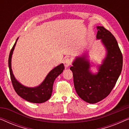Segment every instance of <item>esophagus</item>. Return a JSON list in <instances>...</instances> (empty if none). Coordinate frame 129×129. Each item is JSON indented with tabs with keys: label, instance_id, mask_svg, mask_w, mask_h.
I'll list each match as a JSON object with an SVG mask.
<instances>
[{
	"label": "esophagus",
	"instance_id": "esophagus-1",
	"mask_svg": "<svg viewBox=\"0 0 129 129\" xmlns=\"http://www.w3.org/2000/svg\"><path fill=\"white\" fill-rule=\"evenodd\" d=\"M63 63L66 68H68L70 65H71V60L69 57H66L63 60Z\"/></svg>",
	"mask_w": 129,
	"mask_h": 129
}]
</instances>
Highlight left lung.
Returning <instances> with one entry per match:
<instances>
[{
	"label": "left lung",
	"instance_id": "obj_1",
	"mask_svg": "<svg viewBox=\"0 0 129 129\" xmlns=\"http://www.w3.org/2000/svg\"><path fill=\"white\" fill-rule=\"evenodd\" d=\"M97 39L101 40L106 56L98 72L90 70L92 65L87 53L76 57L70 69L73 72L74 86L77 94L89 103H96L110 94L120 75L123 56L114 36L103 26H97Z\"/></svg>",
	"mask_w": 129,
	"mask_h": 129
}]
</instances>
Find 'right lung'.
I'll list each match as a JSON object with an SVG mask.
<instances>
[{
  "label": "right lung",
  "mask_w": 129,
  "mask_h": 129,
  "mask_svg": "<svg viewBox=\"0 0 129 129\" xmlns=\"http://www.w3.org/2000/svg\"><path fill=\"white\" fill-rule=\"evenodd\" d=\"M18 38L16 40L14 44L9 57V68L10 78L13 84L14 89L17 94L23 99L27 101L34 103H42L46 102L52 96L53 90V85L54 80L58 76L62 73L64 69V64L61 63L56 68L51 70L47 74L45 80L43 81L40 85L36 87H27L21 84L16 79L13 73L12 69V57L15 47Z\"/></svg>",
  "instance_id": "1"
}]
</instances>
